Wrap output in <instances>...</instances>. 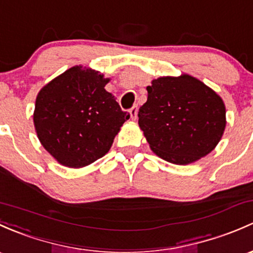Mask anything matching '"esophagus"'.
<instances>
[{
  "mask_svg": "<svg viewBox=\"0 0 253 253\" xmlns=\"http://www.w3.org/2000/svg\"><path fill=\"white\" fill-rule=\"evenodd\" d=\"M129 114H131V118L135 120L138 115V105H133L131 109H129Z\"/></svg>",
  "mask_w": 253,
  "mask_h": 253,
  "instance_id": "esophagus-1",
  "label": "esophagus"
}]
</instances>
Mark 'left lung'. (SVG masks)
<instances>
[{
    "mask_svg": "<svg viewBox=\"0 0 253 253\" xmlns=\"http://www.w3.org/2000/svg\"><path fill=\"white\" fill-rule=\"evenodd\" d=\"M147 89L138 124L156 155L187 165L213 150L225 128V106L216 92L189 75L154 80Z\"/></svg>",
    "mask_w": 253,
    "mask_h": 253,
    "instance_id": "8db88e82",
    "label": "left lung"
}]
</instances>
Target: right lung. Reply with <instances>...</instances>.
I'll use <instances>...</instances> for the list:
<instances>
[{
  "instance_id": "add662e5",
  "label": "right lung",
  "mask_w": 253,
  "mask_h": 253,
  "mask_svg": "<svg viewBox=\"0 0 253 253\" xmlns=\"http://www.w3.org/2000/svg\"><path fill=\"white\" fill-rule=\"evenodd\" d=\"M109 79L74 66L43 87L36 98L34 122L40 142L58 162L84 167L104 156L126 120Z\"/></svg>"
}]
</instances>
